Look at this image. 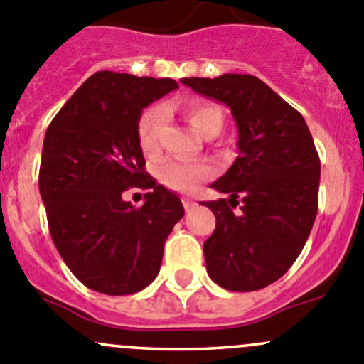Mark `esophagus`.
<instances>
[{"instance_id":"obj_1","label":"esophagus","mask_w":364,"mask_h":364,"mask_svg":"<svg viewBox=\"0 0 364 364\" xmlns=\"http://www.w3.org/2000/svg\"><path fill=\"white\" fill-rule=\"evenodd\" d=\"M183 205H185L186 211H190V209L196 208L197 203H196V200H192V199H183Z\"/></svg>"}]
</instances>
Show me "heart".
<instances>
[{
  "instance_id": "b5f03b06",
  "label": "heart",
  "mask_w": 364,
  "mask_h": 364,
  "mask_svg": "<svg viewBox=\"0 0 364 364\" xmlns=\"http://www.w3.org/2000/svg\"><path fill=\"white\" fill-rule=\"evenodd\" d=\"M185 116L193 128L204 137L220 134L223 127V111L208 102H192L185 107ZM164 123V109L153 107L139 121V142L144 153L153 155L159 151L160 128ZM213 176V167L208 161L168 160L159 168L161 185L176 192H193L200 183Z\"/></svg>"
}]
</instances>
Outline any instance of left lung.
Listing matches in <instances>:
<instances>
[{"label": "left lung", "instance_id": "8db88e82", "mask_svg": "<svg viewBox=\"0 0 364 364\" xmlns=\"http://www.w3.org/2000/svg\"><path fill=\"white\" fill-rule=\"evenodd\" d=\"M181 84L225 104L237 127L236 160L211 185L229 199L204 204L216 216L204 243L208 274L227 291H259L287 273L314 227L321 183L314 139L303 116L257 77Z\"/></svg>", "mask_w": 364, "mask_h": 364}]
</instances>
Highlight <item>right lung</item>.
I'll list each match as a JSON object with an SVG mask.
<instances>
[{
  "mask_svg": "<svg viewBox=\"0 0 364 364\" xmlns=\"http://www.w3.org/2000/svg\"><path fill=\"white\" fill-rule=\"evenodd\" d=\"M172 79L97 72L46 132L38 188L50 237L75 278L107 296L135 294L160 271L164 245L185 209L144 171L142 109L178 90ZM130 186L148 189L135 208Z\"/></svg>",
  "mask_w": 364,
  "mask_h": 364,
  "instance_id": "obj_1",
  "label": "right lung"
}]
</instances>
